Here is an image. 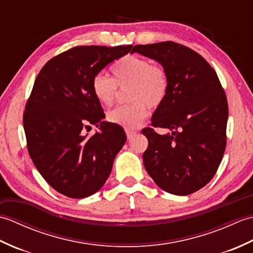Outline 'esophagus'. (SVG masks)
Returning <instances> with one entry per match:
<instances>
[{
	"label": "esophagus",
	"mask_w": 253,
	"mask_h": 253,
	"mask_svg": "<svg viewBox=\"0 0 253 253\" xmlns=\"http://www.w3.org/2000/svg\"><path fill=\"white\" fill-rule=\"evenodd\" d=\"M126 135H127L128 139H131L133 136L136 135V131L130 130V129H126Z\"/></svg>",
	"instance_id": "obj_1"
}]
</instances>
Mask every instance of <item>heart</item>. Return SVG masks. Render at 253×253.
I'll use <instances>...</instances> for the list:
<instances>
[{
    "label": "heart",
    "instance_id": "b5f03b06",
    "mask_svg": "<svg viewBox=\"0 0 253 253\" xmlns=\"http://www.w3.org/2000/svg\"><path fill=\"white\" fill-rule=\"evenodd\" d=\"M113 79L96 74L91 83L92 92L101 104L111 106L115 102L118 87H127L131 103L118 106L107 113V120L125 128H136L149 114L163 103L169 90V79L164 69L152 65L147 58L127 55L111 66Z\"/></svg>",
    "mask_w": 253,
    "mask_h": 253
}]
</instances>
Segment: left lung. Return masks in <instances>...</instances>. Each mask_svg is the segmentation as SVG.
I'll use <instances>...</instances> for the list:
<instances>
[{"label":"left lung","mask_w":253,"mask_h":253,"mask_svg":"<svg viewBox=\"0 0 253 253\" xmlns=\"http://www.w3.org/2000/svg\"><path fill=\"white\" fill-rule=\"evenodd\" d=\"M139 53L160 63L169 90L146 128L148 149L143 164L161 189L187 196L213 178L226 147L228 105L215 71L197 52L171 41L135 45Z\"/></svg>","instance_id":"obj_1"}]
</instances>
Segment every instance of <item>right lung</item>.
I'll return each instance as SVG.
<instances>
[{
	"label": "right lung",
	"mask_w": 253,
	"mask_h": 253,
	"mask_svg": "<svg viewBox=\"0 0 253 253\" xmlns=\"http://www.w3.org/2000/svg\"><path fill=\"white\" fill-rule=\"evenodd\" d=\"M130 49L75 46L53 57L36 78L24 113L27 148L41 176L64 196L83 199L99 191L126 142L123 127L103 121L91 83ZM91 125L100 130L88 137L84 130Z\"/></svg>",
	"instance_id": "1"
}]
</instances>
